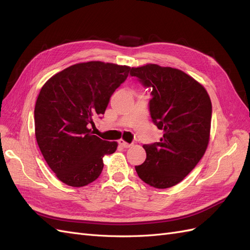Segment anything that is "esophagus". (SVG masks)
Returning a JSON list of instances; mask_svg holds the SVG:
<instances>
[{"mask_svg": "<svg viewBox=\"0 0 250 250\" xmlns=\"http://www.w3.org/2000/svg\"><path fill=\"white\" fill-rule=\"evenodd\" d=\"M119 145H120L121 147H123V148H130V147H131V144L125 142L124 140H120V141H119Z\"/></svg>", "mask_w": 250, "mask_h": 250, "instance_id": "1", "label": "esophagus"}]
</instances>
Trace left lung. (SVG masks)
<instances>
[{"mask_svg": "<svg viewBox=\"0 0 250 250\" xmlns=\"http://www.w3.org/2000/svg\"><path fill=\"white\" fill-rule=\"evenodd\" d=\"M152 92L150 115L164 134L144 145L146 161L135 166L147 185L167 188L179 184L201 160L210 135L211 102L204 86L190 75L170 66L147 63L130 70Z\"/></svg>", "mask_w": 250, "mask_h": 250, "instance_id": "left-lung-1", "label": "left lung"}]
</instances>
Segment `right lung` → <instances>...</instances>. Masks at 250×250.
<instances>
[{"instance_id": "right-lung-1", "label": "right lung", "mask_w": 250, "mask_h": 250, "mask_svg": "<svg viewBox=\"0 0 250 250\" xmlns=\"http://www.w3.org/2000/svg\"><path fill=\"white\" fill-rule=\"evenodd\" d=\"M129 70L110 62H80L42 85L34 108L35 138L44 161L63 184L79 188L93 183L103 170L104 155L117 150V142L101 140L89 126L105 112Z\"/></svg>"}]
</instances>
